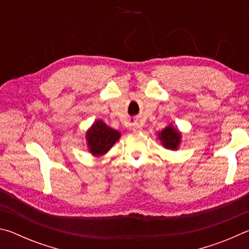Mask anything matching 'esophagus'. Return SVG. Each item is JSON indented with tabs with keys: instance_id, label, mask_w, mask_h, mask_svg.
<instances>
[{
	"instance_id": "1",
	"label": "esophagus",
	"mask_w": 249,
	"mask_h": 249,
	"mask_svg": "<svg viewBox=\"0 0 249 249\" xmlns=\"http://www.w3.org/2000/svg\"><path fill=\"white\" fill-rule=\"evenodd\" d=\"M142 126L140 124V123H134L132 125V129L134 130V132H140V130H142Z\"/></svg>"
}]
</instances>
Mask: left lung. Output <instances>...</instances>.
<instances>
[{"instance_id":"1","label":"left lung","mask_w":249,"mask_h":249,"mask_svg":"<svg viewBox=\"0 0 249 249\" xmlns=\"http://www.w3.org/2000/svg\"><path fill=\"white\" fill-rule=\"evenodd\" d=\"M159 138L162 142L163 147H166L167 149L176 150L180 144L181 134L178 129L174 128V126L169 125L159 133Z\"/></svg>"}]
</instances>
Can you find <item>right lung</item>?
<instances>
[{"label":"right lung","mask_w":249,"mask_h":249,"mask_svg":"<svg viewBox=\"0 0 249 249\" xmlns=\"http://www.w3.org/2000/svg\"><path fill=\"white\" fill-rule=\"evenodd\" d=\"M120 136V132L108 127L103 121L99 120L87 132L88 147L92 155H104L115 144Z\"/></svg>","instance_id":"1"}]
</instances>
